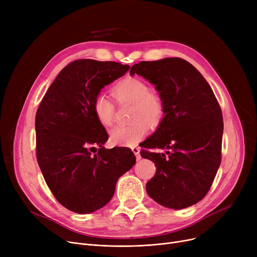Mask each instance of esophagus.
I'll use <instances>...</instances> for the list:
<instances>
[{"label": "esophagus", "instance_id": "1", "mask_svg": "<svg viewBox=\"0 0 257 257\" xmlns=\"http://www.w3.org/2000/svg\"><path fill=\"white\" fill-rule=\"evenodd\" d=\"M131 150H132V152L134 153V155L137 156L138 160H140V159H141V154H140V151H141V150H140V148H139V147H133Z\"/></svg>", "mask_w": 257, "mask_h": 257}]
</instances>
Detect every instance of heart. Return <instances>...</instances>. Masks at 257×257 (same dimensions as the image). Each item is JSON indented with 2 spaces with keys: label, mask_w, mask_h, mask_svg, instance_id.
I'll list each match as a JSON object with an SVG mask.
<instances>
[{
  "label": "heart",
  "mask_w": 257,
  "mask_h": 257,
  "mask_svg": "<svg viewBox=\"0 0 257 257\" xmlns=\"http://www.w3.org/2000/svg\"><path fill=\"white\" fill-rule=\"evenodd\" d=\"M113 96L119 104H132L128 126H116L109 131V141L118 147H131L147 137L149 126H157L165 114V104L158 94L150 92L144 80L128 77L113 87ZM92 110L99 123L109 127L114 120V104L104 92L98 93L92 103Z\"/></svg>",
  "instance_id": "heart-1"
}]
</instances>
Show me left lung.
<instances>
[{
	"mask_svg": "<svg viewBox=\"0 0 257 257\" xmlns=\"http://www.w3.org/2000/svg\"><path fill=\"white\" fill-rule=\"evenodd\" d=\"M134 74L152 83L165 104L164 118L143 147L166 152H141L156 167L147 193L165 207H190L206 196L221 164V107L204 77L184 59L141 61L131 66Z\"/></svg>",
	"mask_w": 257,
	"mask_h": 257,
	"instance_id": "1",
	"label": "left lung"
}]
</instances>
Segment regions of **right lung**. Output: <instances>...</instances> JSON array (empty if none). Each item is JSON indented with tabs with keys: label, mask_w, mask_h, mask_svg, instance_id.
Listing matches in <instances>:
<instances>
[{
	"label": "right lung",
	"mask_w": 257,
	"mask_h": 257,
	"mask_svg": "<svg viewBox=\"0 0 257 257\" xmlns=\"http://www.w3.org/2000/svg\"><path fill=\"white\" fill-rule=\"evenodd\" d=\"M129 69L113 61L76 60L58 74L40 102L37 163L54 197L71 211L84 214L105 206L117 179L136 165L129 148L103 147L108 134L92 110L101 89Z\"/></svg>",
	"instance_id": "add662e5"
}]
</instances>
